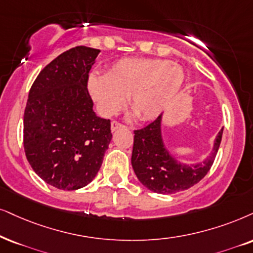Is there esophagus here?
Returning <instances> with one entry per match:
<instances>
[{"label":"esophagus","mask_w":253,"mask_h":253,"mask_svg":"<svg viewBox=\"0 0 253 253\" xmlns=\"http://www.w3.org/2000/svg\"><path fill=\"white\" fill-rule=\"evenodd\" d=\"M120 127H124V125H121L120 123H118V121H113V123L111 124V130H112V132H114V130H117L118 128H120Z\"/></svg>","instance_id":"34e87169"}]
</instances>
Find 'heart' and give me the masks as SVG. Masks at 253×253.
Listing matches in <instances>:
<instances>
[{
    "mask_svg": "<svg viewBox=\"0 0 253 253\" xmlns=\"http://www.w3.org/2000/svg\"><path fill=\"white\" fill-rule=\"evenodd\" d=\"M177 64L148 58L121 59L106 76L91 75L88 91L105 117L116 114L126 101L141 120L159 117L170 104L184 82Z\"/></svg>",
    "mask_w": 253,
    "mask_h": 253,
    "instance_id": "obj_1",
    "label": "heart"
}]
</instances>
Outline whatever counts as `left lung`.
I'll list each match as a JSON object with an SVG mask.
<instances>
[{"instance_id": "1", "label": "left lung", "mask_w": 253, "mask_h": 253, "mask_svg": "<svg viewBox=\"0 0 253 253\" xmlns=\"http://www.w3.org/2000/svg\"><path fill=\"white\" fill-rule=\"evenodd\" d=\"M162 114L145 128L134 130L132 167L147 189L158 194H175L187 190L206 176L215 161L222 141L223 128L213 141L206 160L187 165L174 158L162 136Z\"/></svg>"}]
</instances>
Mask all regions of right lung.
<instances>
[{
	"mask_svg": "<svg viewBox=\"0 0 253 253\" xmlns=\"http://www.w3.org/2000/svg\"><path fill=\"white\" fill-rule=\"evenodd\" d=\"M100 50L72 47L44 68L24 111V152L34 171L57 189L77 190L95 177L112 140L87 91Z\"/></svg>",
	"mask_w": 253,
	"mask_h": 253,
	"instance_id": "right-lung-1",
	"label": "right lung"
}]
</instances>
